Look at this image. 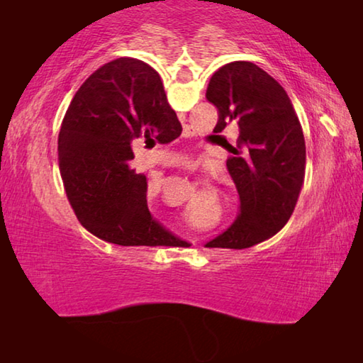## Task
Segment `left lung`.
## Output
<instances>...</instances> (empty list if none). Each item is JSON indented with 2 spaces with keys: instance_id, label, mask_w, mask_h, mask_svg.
<instances>
[{
  "instance_id": "obj_1",
  "label": "left lung",
  "mask_w": 363,
  "mask_h": 363,
  "mask_svg": "<svg viewBox=\"0 0 363 363\" xmlns=\"http://www.w3.org/2000/svg\"><path fill=\"white\" fill-rule=\"evenodd\" d=\"M206 99L218 108L214 133L230 121L240 130L227 160L238 214L206 247H253L277 233L296 206L306 164L303 128L285 89L253 62L237 60L214 72Z\"/></svg>"
}]
</instances>
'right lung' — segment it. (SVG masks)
I'll list each match as a JSON object with an SVG mask.
<instances>
[{
    "mask_svg": "<svg viewBox=\"0 0 363 363\" xmlns=\"http://www.w3.org/2000/svg\"><path fill=\"white\" fill-rule=\"evenodd\" d=\"M181 131L162 78L143 60H112L86 79L64 116L57 147L65 192L83 227L121 247L176 240L152 216L147 177L131 160L136 140L167 144Z\"/></svg>",
    "mask_w": 363,
    "mask_h": 363,
    "instance_id": "add662e5",
    "label": "right lung"
}]
</instances>
